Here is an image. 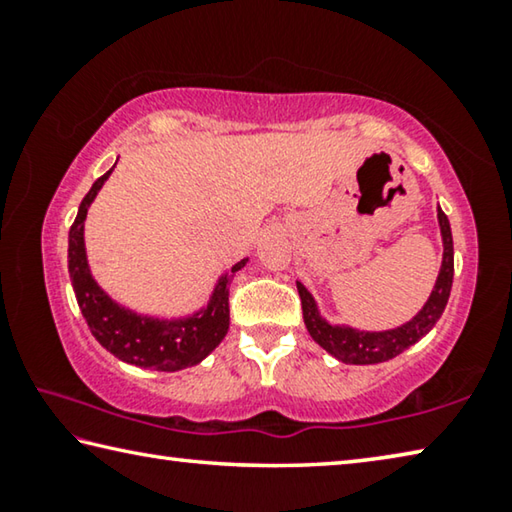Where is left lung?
<instances>
[{"label": "left lung", "instance_id": "obj_1", "mask_svg": "<svg viewBox=\"0 0 512 512\" xmlns=\"http://www.w3.org/2000/svg\"><path fill=\"white\" fill-rule=\"evenodd\" d=\"M438 221L440 232H443V268H440L438 282L433 287L427 305L409 323L391 329V332H357L350 327H334L325 323L320 318L316 302L311 298V293L298 282V293L302 302V318L309 329L311 339H314L320 348H325L329 354H334L336 359L343 363H379L388 361L402 354L406 348H411L415 341H420L429 329L438 323V318L443 316L447 307L449 293H452L454 282V241H452V228H449L447 214L438 207Z\"/></svg>", "mask_w": 512, "mask_h": 512}]
</instances>
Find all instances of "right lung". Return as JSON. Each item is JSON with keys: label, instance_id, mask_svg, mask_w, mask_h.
Segmentation results:
<instances>
[{"label": "right lung", "instance_id": "add662e5", "mask_svg": "<svg viewBox=\"0 0 512 512\" xmlns=\"http://www.w3.org/2000/svg\"><path fill=\"white\" fill-rule=\"evenodd\" d=\"M115 169V167H112ZM106 171L101 178L94 180L90 192L81 201L79 214L69 228V277L79 302L81 314L88 323L90 332L103 348L115 354L117 359L133 363V366L173 372L187 366H196L203 361L216 345L228 334L230 325V289L228 280L239 268L246 266L241 259L228 277H221L212 293V300L201 314H194L185 320H155L146 316H137L133 311L119 307L103 293L97 282L92 280L88 259H85L83 246V221L88 216V207L94 196L106 183L112 173Z\"/></svg>", "mask_w": 512, "mask_h": 512}]
</instances>
